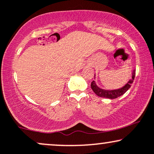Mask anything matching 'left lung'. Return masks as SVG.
Returning a JSON list of instances; mask_svg holds the SVG:
<instances>
[{
	"label": "left lung",
	"mask_w": 154,
	"mask_h": 154,
	"mask_svg": "<svg viewBox=\"0 0 154 154\" xmlns=\"http://www.w3.org/2000/svg\"><path fill=\"white\" fill-rule=\"evenodd\" d=\"M135 71L133 70L132 73V79L128 81L125 85H124L122 88H119V89L116 90H104L98 87L96 85V82L94 80L91 82V88L93 92L96 94L98 96L102 97V98H109V99H114V98H116L118 97L121 96L123 94H125L127 91L130 89L131 87V84L133 82L134 79H135Z\"/></svg>",
	"instance_id": "1"
}]
</instances>
